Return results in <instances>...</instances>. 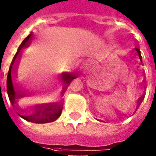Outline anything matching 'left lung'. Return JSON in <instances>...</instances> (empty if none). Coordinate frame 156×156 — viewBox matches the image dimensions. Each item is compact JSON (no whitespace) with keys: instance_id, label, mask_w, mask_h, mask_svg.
Masks as SVG:
<instances>
[{"instance_id":"left-lung-1","label":"left lung","mask_w":156,"mask_h":156,"mask_svg":"<svg viewBox=\"0 0 156 156\" xmlns=\"http://www.w3.org/2000/svg\"><path fill=\"white\" fill-rule=\"evenodd\" d=\"M135 49V51H137V53H138V55H139V58H140V61L142 62V56H141V53H140V51H139V49H138V48H134Z\"/></svg>"}]
</instances>
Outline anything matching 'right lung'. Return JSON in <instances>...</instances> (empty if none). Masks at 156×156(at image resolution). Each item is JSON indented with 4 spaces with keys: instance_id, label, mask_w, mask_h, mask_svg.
<instances>
[{
    "instance_id": "add662e5",
    "label": "right lung",
    "mask_w": 156,
    "mask_h": 156,
    "mask_svg": "<svg viewBox=\"0 0 156 156\" xmlns=\"http://www.w3.org/2000/svg\"><path fill=\"white\" fill-rule=\"evenodd\" d=\"M32 33L30 34L27 38H25L23 42L21 43V45L18 47L17 53L15 54L14 57H13L12 63L10 64L9 69L8 76H7V93H8L9 98L11 104L13 105V108L17 109V100L20 98L21 92L19 90V88L15 87L14 83H13V74L14 72V67L16 66L17 60L19 59L20 56H21V51L23 47H27L32 39ZM76 76H67L65 77V86L63 88V93H64V91L66 90L67 87L70 84L72 80L75 79ZM62 109H63V105L58 104H47V105H43L36 109L35 113L31 114V115L28 116H24L21 115L18 113V115L20 117H22V118H24L25 120L28 121V122H31L34 123H48L54 122L55 120H56L57 118L60 116L61 113H62Z\"/></svg>"
}]
</instances>
